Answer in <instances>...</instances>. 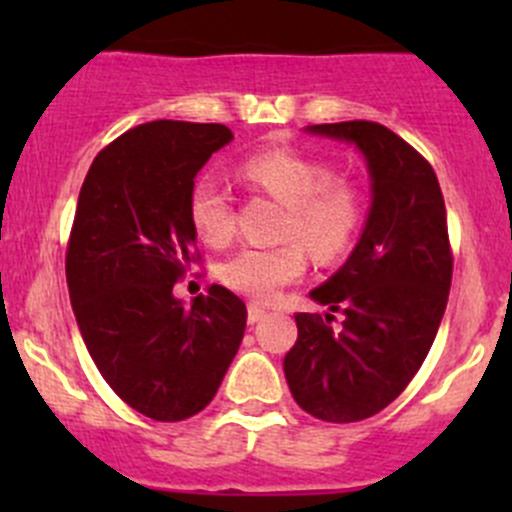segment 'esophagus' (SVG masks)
<instances>
[{"instance_id": "obj_1", "label": "esophagus", "mask_w": 512, "mask_h": 512, "mask_svg": "<svg viewBox=\"0 0 512 512\" xmlns=\"http://www.w3.org/2000/svg\"><path fill=\"white\" fill-rule=\"evenodd\" d=\"M262 317H267V309L262 307V304H257V302L247 304V322L255 324V322H260Z\"/></svg>"}]
</instances>
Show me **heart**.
Masks as SVG:
<instances>
[{"mask_svg": "<svg viewBox=\"0 0 512 512\" xmlns=\"http://www.w3.org/2000/svg\"><path fill=\"white\" fill-rule=\"evenodd\" d=\"M240 173L247 183L287 205L282 237H297L317 260H334L349 250L364 220V200L356 185L334 178L329 165L289 148H270L247 158ZM188 215L208 245L223 247L232 240V198L218 175L205 173L195 180ZM301 246L285 242L242 247L223 265L225 285L252 299H272L307 270Z\"/></svg>", "mask_w": 512, "mask_h": 512, "instance_id": "b5f03b06", "label": "heart"}]
</instances>
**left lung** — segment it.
Instances as JSON below:
<instances>
[{
  "label": "left lung",
  "instance_id": "1",
  "mask_svg": "<svg viewBox=\"0 0 512 512\" xmlns=\"http://www.w3.org/2000/svg\"><path fill=\"white\" fill-rule=\"evenodd\" d=\"M349 143L371 180L364 230L342 267L309 292L319 314H294L297 344L285 356L294 401L307 414L352 423L379 414L421 369L451 289L446 205L431 165L374 121L307 126ZM342 311L339 330L328 327Z\"/></svg>",
  "mask_w": 512,
  "mask_h": 512
}]
</instances>
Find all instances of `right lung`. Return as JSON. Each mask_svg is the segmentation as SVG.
<instances>
[{"label":"right lung","instance_id":"add662e5","mask_svg":"<svg viewBox=\"0 0 512 512\" xmlns=\"http://www.w3.org/2000/svg\"><path fill=\"white\" fill-rule=\"evenodd\" d=\"M230 141L220 123H143L98 153L76 203L66 252L76 324L106 384L153 421L203 411L245 334V302L230 289L210 285L190 307L173 294L198 240L190 188Z\"/></svg>","mask_w":512,"mask_h":512}]
</instances>
